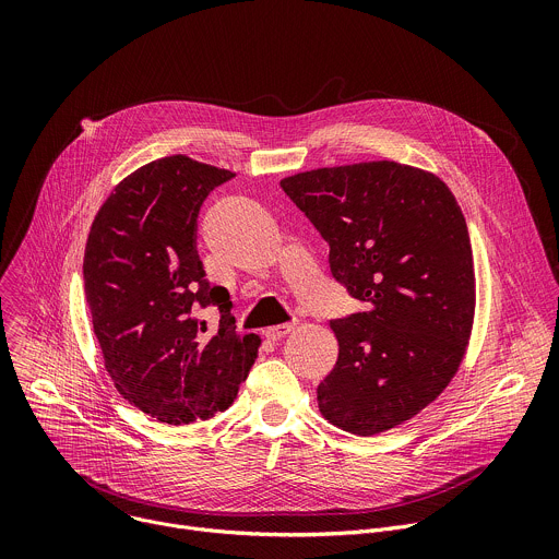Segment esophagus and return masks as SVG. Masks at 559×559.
<instances>
[{
	"label": "esophagus",
	"mask_w": 559,
	"mask_h": 559,
	"mask_svg": "<svg viewBox=\"0 0 559 559\" xmlns=\"http://www.w3.org/2000/svg\"><path fill=\"white\" fill-rule=\"evenodd\" d=\"M294 330H296V321L294 323H283V325H272V328L265 330V336L270 341H281V338H285Z\"/></svg>",
	"instance_id": "esophagus-1"
}]
</instances>
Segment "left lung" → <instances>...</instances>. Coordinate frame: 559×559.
<instances>
[{
  "mask_svg": "<svg viewBox=\"0 0 559 559\" xmlns=\"http://www.w3.org/2000/svg\"><path fill=\"white\" fill-rule=\"evenodd\" d=\"M281 188L330 243L334 278L367 305L332 323L338 360L318 409L356 436L412 420L449 386L473 330V252L453 192L395 162L316 168Z\"/></svg>",
  "mask_w": 559,
  "mask_h": 559,
  "instance_id": "obj_1",
  "label": "left lung"
}]
</instances>
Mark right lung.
Returning <instances> with one entry per match:
<instances>
[{"label": "right lung", "instance_id": "right-lung-1", "mask_svg": "<svg viewBox=\"0 0 559 559\" xmlns=\"http://www.w3.org/2000/svg\"><path fill=\"white\" fill-rule=\"evenodd\" d=\"M234 173L186 154L156 158L115 186L86 241L84 283L104 367L126 401L158 423L190 425L227 409L261 336L236 334L229 292L197 254L205 197ZM214 304L206 334L198 309Z\"/></svg>", "mask_w": 559, "mask_h": 559}]
</instances>
